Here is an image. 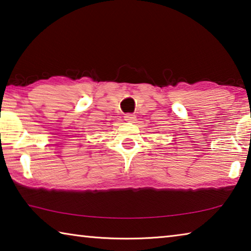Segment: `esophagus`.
Here are the masks:
<instances>
[{"instance_id": "obj_1", "label": "esophagus", "mask_w": 251, "mask_h": 251, "mask_svg": "<svg viewBox=\"0 0 251 251\" xmlns=\"http://www.w3.org/2000/svg\"><path fill=\"white\" fill-rule=\"evenodd\" d=\"M125 121L134 123L136 121V115H135V114H130V113L126 114V115H125Z\"/></svg>"}]
</instances>
